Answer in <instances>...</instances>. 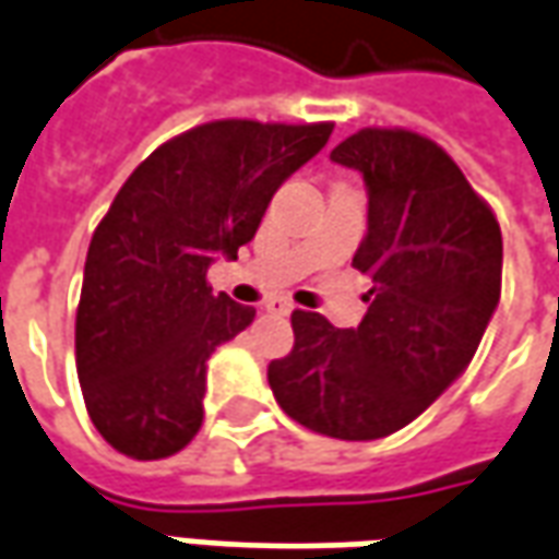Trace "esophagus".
<instances>
[{
  "instance_id": "esophagus-1",
  "label": "esophagus",
  "mask_w": 559,
  "mask_h": 559,
  "mask_svg": "<svg viewBox=\"0 0 559 559\" xmlns=\"http://www.w3.org/2000/svg\"><path fill=\"white\" fill-rule=\"evenodd\" d=\"M295 307L288 301H283V298H273V301H267V313H273V317H288Z\"/></svg>"
}]
</instances>
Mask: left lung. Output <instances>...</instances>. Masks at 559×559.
Instances as JSON below:
<instances>
[{"label": "left lung", "mask_w": 559, "mask_h": 559, "mask_svg": "<svg viewBox=\"0 0 559 559\" xmlns=\"http://www.w3.org/2000/svg\"><path fill=\"white\" fill-rule=\"evenodd\" d=\"M331 160L359 169L368 273L359 329L295 310V346L267 365L280 407L310 432L374 441L419 417L468 368L502 292V230L444 148L411 130H359Z\"/></svg>", "instance_id": "8db88e82"}]
</instances>
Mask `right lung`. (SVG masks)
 <instances>
[{
	"instance_id": "add662e5",
	"label": "right lung",
	"mask_w": 559,
	"mask_h": 559,
	"mask_svg": "<svg viewBox=\"0 0 559 559\" xmlns=\"http://www.w3.org/2000/svg\"><path fill=\"white\" fill-rule=\"evenodd\" d=\"M334 124L213 121L130 173L84 261L75 365L96 432L130 460H164L203 423L206 359L255 310L206 271L255 237L276 188Z\"/></svg>"
}]
</instances>
